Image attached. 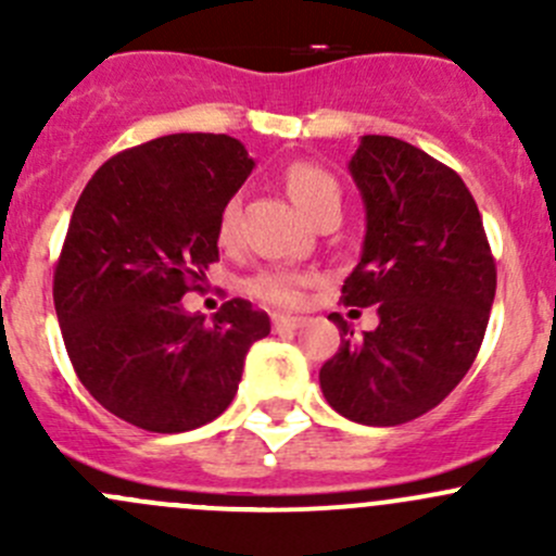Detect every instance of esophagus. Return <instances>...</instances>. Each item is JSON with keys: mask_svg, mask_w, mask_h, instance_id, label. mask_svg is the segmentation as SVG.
Instances as JSON below:
<instances>
[{"mask_svg": "<svg viewBox=\"0 0 556 556\" xmlns=\"http://www.w3.org/2000/svg\"><path fill=\"white\" fill-rule=\"evenodd\" d=\"M271 323H274V330H277V333H285V330L301 328V323H304V319L290 317V314H274Z\"/></svg>", "mask_w": 556, "mask_h": 556, "instance_id": "obj_1", "label": "esophagus"}]
</instances>
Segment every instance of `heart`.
<instances>
[{"instance_id":"obj_1","label":"heart","mask_w":556,"mask_h":556,"mask_svg":"<svg viewBox=\"0 0 556 556\" xmlns=\"http://www.w3.org/2000/svg\"><path fill=\"white\" fill-rule=\"evenodd\" d=\"M285 188H288L290 199L312 215L325 199L330 195H339V185L330 177L328 172L319 169L314 164H290L285 169ZM233 231H237V204L228 201L220 210V217H217V242L231 244ZM309 285V277L299 271H288V268H266L257 277H252L247 282V290H250L255 299H261L263 304L271 306H301L304 304V290Z\"/></svg>"}]
</instances>
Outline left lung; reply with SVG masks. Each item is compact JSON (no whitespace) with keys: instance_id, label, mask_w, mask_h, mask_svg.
Segmentation results:
<instances>
[{"instance_id":"1","label":"left lung","mask_w":556,"mask_h":556,"mask_svg":"<svg viewBox=\"0 0 556 556\" xmlns=\"http://www.w3.org/2000/svg\"><path fill=\"white\" fill-rule=\"evenodd\" d=\"M350 172L366 239L341 301L377 306L379 325L355 339L330 314L344 336L319 387L341 417L390 428L439 406L473 366L495 301V257L470 190L425 150L368 134Z\"/></svg>"}]
</instances>
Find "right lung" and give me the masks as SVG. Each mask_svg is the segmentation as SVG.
Returning <instances> with one entry per match:
<instances>
[{"mask_svg": "<svg viewBox=\"0 0 556 556\" xmlns=\"http://www.w3.org/2000/svg\"><path fill=\"white\" fill-rule=\"evenodd\" d=\"M255 161L228 134H169L123 150L88 179L53 274L77 379L115 417L185 433L220 417L268 314L231 299L182 309L217 261V217Z\"/></svg>", "mask_w": 556, "mask_h": 556, "instance_id": "1", "label": "right lung"}]
</instances>
